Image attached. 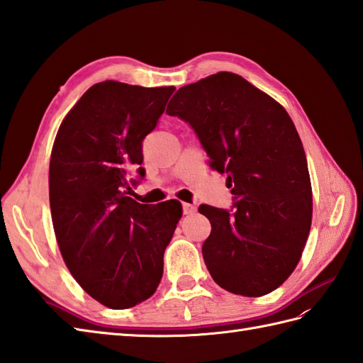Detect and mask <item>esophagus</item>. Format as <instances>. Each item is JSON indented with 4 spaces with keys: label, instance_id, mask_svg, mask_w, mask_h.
Here are the masks:
<instances>
[{
    "label": "esophagus",
    "instance_id": "esophagus-1",
    "mask_svg": "<svg viewBox=\"0 0 363 363\" xmlns=\"http://www.w3.org/2000/svg\"><path fill=\"white\" fill-rule=\"evenodd\" d=\"M183 214H194L196 213V205H191V203H183Z\"/></svg>",
    "mask_w": 363,
    "mask_h": 363
}]
</instances>
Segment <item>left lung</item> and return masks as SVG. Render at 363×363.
Instances as JSON below:
<instances>
[{
    "mask_svg": "<svg viewBox=\"0 0 363 363\" xmlns=\"http://www.w3.org/2000/svg\"><path fill=\"white\" fill-rule=\"evenodd\" d=\"M166 113L191 125L231 188V209L199 208L211 222L202 247L208 272L236 295L275 291L300 261L312 219L308 161L291 116L227 71L182 86Z\"/></svg>",
    "mask_w": 363,
    "mask_h": 363,
    "instance_id": "left-lung-1",
    "label": "left lung"
}]
</instances>
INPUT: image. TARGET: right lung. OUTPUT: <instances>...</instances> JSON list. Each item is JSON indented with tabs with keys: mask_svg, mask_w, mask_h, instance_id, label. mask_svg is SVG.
Segmentation results:
<instances>
[{
	"mask_svg": "<svg viewBox=\"0 0 363 363\" xmlns=\"http://www.w3.org/2000/svg\"><path fill=\"white\" fill-rule=\"evenodd\" d=\"M174 91L99 82L55 136L50 203L60 253L80 287L111 309L133 308L154 295L182 217L177 200L144 205L128 197L146 175L143 141Z\"/></svg>",
	"mask_w": 363,
	"mask_h": 363,
	"instance_id": "add662e5",
	"label": "right lung"
}]
</instances>
